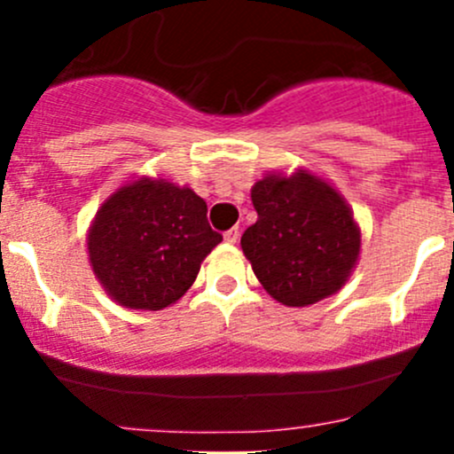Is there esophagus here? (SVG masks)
Listing matches in <instances>:
<instances>
[{
  "mask_svg": "<svg viewBox=\"0 0 454 454\" xmlns=\"http://www.w3.org/2000/svg\"><path fill=\"white\" fill-rule=\"evenodd\" d=\"M237 239H239V228L237 226H232L231 231L223 232V241H226V244H237Z\"/></svg>",
  "mask_w": 454,
  "mask_h": 454,
  "instance_id": "obj_1",
  "label": "esophagus"
}]
</instances>
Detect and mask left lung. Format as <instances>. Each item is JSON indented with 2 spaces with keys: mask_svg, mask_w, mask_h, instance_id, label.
I'll return each mask as SVG.
<instances>
[{
  "mask_svg": "<svg viewBox=\"0 0 454 454\" xmlns=\"http://www.w3.org/2000/svg\"><path fill=\"white\" fill-rule=\"evenodd\" d=\"M256 222L241 237L263 290L308 308L345 286L360 254V228L345 198L309 171L270 173L253 186Z\"/></svg>",
  "mask_w": 454,
  "mask_h": 454,
  "instance_id": "8db88e82",
  "label": "left lung"
}]
</instances>
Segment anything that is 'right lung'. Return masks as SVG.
<instances>
[{
	"label": "right lung",
	"instance_id": "right-lung-1",
	"mask_svg": "<svg viewBox=\"0 0 454 454\" xmlns=\"http://www.w3.org/2000/svg\"><path fill=\"white\" fill-rule=\"evenodd\" d=\"M189 186L140 177L105 200L87 235L96 278L122 308L162 309L186 294L222 241Z\"/></svg>",
	"mask_w": 454,
	"mask_h": 454
}]
</instances>
